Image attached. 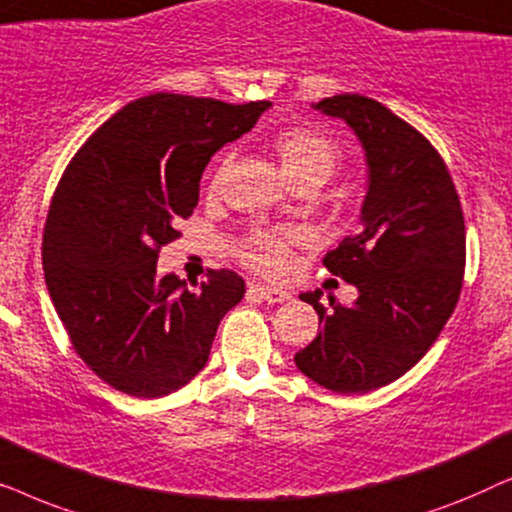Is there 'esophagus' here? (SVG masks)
<instances>
[{"label": "esophagus", "mask_w": 512, "mask_h": 512, "mask_svg": "<svg viewBox=\"0 0 512 512\" xmlns=\"http://www.w3.org/2000/svg\"><path fill=\"white\" fill-rule=\"evenodd\" d=\"M249 291L256 293V296H261L265 303H284V300L291 298L289 291L275 289V286H265V284H251Z\"/></svg>", "instance_id": "1"}]
</instances>
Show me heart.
<instances>
[{
  "instance_id": "heart-1",
  "label": "heart",
  "mask_w": 512,
  "mask_h": 512,
  "mask_svg": "<svg viewBox=\"0 0 512 512\" xmlns=\"http://www.w3.org/2000/svg\"><path fill=\"white\" fill-rule=\"evenodd\" d=\"M275 151L284 172L296 184H324L340 170V144L324 130L293 125L275 137ZM221 181V167L216 170L209 188L216 191ZM300 233L293 228H254L242 237L237 256L258 275L282 277L293 263V247Z\"/></svg>"
}]
</instances>
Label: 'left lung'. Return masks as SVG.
<instances>
[{
	"instance_id": "8db88e82",
	"label": "left lung",
	"mask_w": 512,
	"mask_h": 512,
	"mask_svg": "<svg viewBox=\"0 0 512 512\" xmlns=\"http://www.w3.org/2000/svg\"><path fill=\"white\" fill-rule=\"evenodd\" d=\"M314 107L361 139L368 193L359 233L324 256L359 298L324 307L319 291L303 293L321 331L293 361L321 387L368 394L408 373L452 317L464 286V212L436 146L384 104L345 93Z\"/></svg>"
}]
</instances>
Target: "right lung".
I'll return each mask as SVG.
<instances>
[{"instance_id":"right-lung-1","label":"right lung","mask_w":512,"mask_h":512,"mask_svg":"<svg viewBox=\"0 0 512 512\" xmlns=\"http://www.w3.org/2000/svg\"><path fill=\"white\" fill-rule=\"evenodd\" d=\"M268 107L139 97L62 172L41 242L44 277L74 352L109 387L160 398L205 368L223 314L244 298V279L207 270L198 291H188L179 277H158L156 261L198 205L209 158Z\"/></svg>"}]
</instances>
